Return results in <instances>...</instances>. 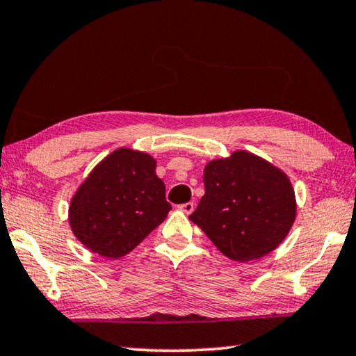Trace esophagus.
<instances>
[{"mask_svg":"<svg viewBox=\"0 0 356 356\" xmlns=\"http://www.w3.org/2000/svg\"><path fill=\"white\" fill-rule=\"evenodd\" d=\"M179 209L182 210L184 213H186V215H190L193 210H195V204L193 202H186V204H182V206H179Z\"/></svg>","mask_w":356,"mask_h":356,"instance_id":"obj_1","label":"esophagus"}]
</instances>
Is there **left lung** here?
<instances>
[{"instance_id": "left-lung-1", "label": "left lung", "mask_w": 356, "mask_h": 356, "mask_svg": "<svg viewBox=\"0 0 356 356\" xmlns=\"http://www.w3.org/2000/svg\"><path fill=\"white\" fill-rule=\"evenodd\" d=\"M204 186L188 218L226 257L250 262L282 243L297 216L291 179L281 168L248 150L204 166Z\"/></svg>"}]
</instances>
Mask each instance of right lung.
Masks as SVG:
<instances>
[{
  "mask_svg": "<svg viewBox=\"0 0 356 356\" xmlns=\"http://www.w3.org/2000/svg\"><path fill=\"white\" fill-rule=\"evenodd\" d=\"M152 155L119 147L100 160L74 193L69 225L89 251L106 259L129 254L171 210Z\"/></svg>",
  "mask_w": 356,
  "mask_h": 356,
  "instance_id": "1",
  "label": "right lung"
}]
</instances>
